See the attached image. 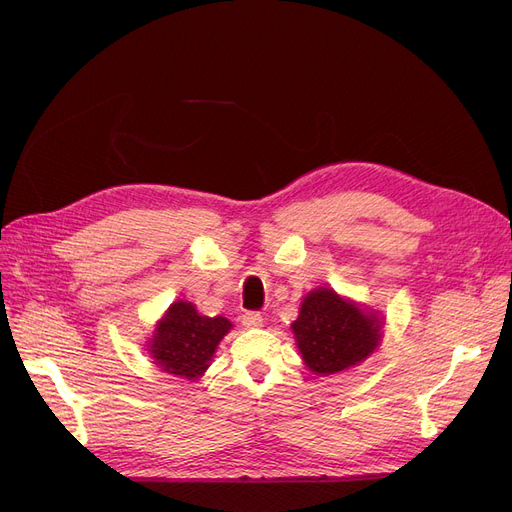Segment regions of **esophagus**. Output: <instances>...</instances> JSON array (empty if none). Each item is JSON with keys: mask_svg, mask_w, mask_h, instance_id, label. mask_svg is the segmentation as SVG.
I'll return each instance as SVG.
<instances>
[{"mask_svg": "<svg viewBox=\"0 0 512 512\" xmlns=\"http://www.w3.org/2000/svg\"><path fill=\"white\" fill-rule=\"evenodd\" d=\"M241 325L246 329H258V327L264 325V319H262L260 312H246L241 316Z\"/></svg>", "mask_w": 512, "mask_h": 512, "instance_id": "esophagus-1", "label": "esophagus"}]
</instances>
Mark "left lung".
<instances>
[{
    "label": "left lung",
    "mask_w": 512,
    "mask_h": 512,
    "mask_svg": "<svg viewBox=\"0 0 512 512\" xmlns=\"http://www.w3.org/2000/svg\"><path fill=\"white\" fill-rule=\"evenodd\" d=\"M291 329L306 367L319 375L354 367L373 354L381 339L375 314L362 312L327 287L314 289L304 298Z\"/></svg>",
    "instance_id": "8db88e82"
}]
</instances>
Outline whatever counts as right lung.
I'll return each mask as SVG.
<instances>
[{
    "mask_svg": "<svg viewBox=\"0 0 512 512\" xmlns=\"http://www.w3.org/2000/svg\"><path fill=\"white\" fill-rule=\"evenodd\" d=\"M231 329L225 316H200L191 302H175L158 323L150 344L152 358L166 373L187 379L200 377L218 346Z\"/></svg>",
    "mask_w": 512,
    "mask_h": 512,
    "instance_id": "1",
    "label": "right lung"
}]
</instances>
